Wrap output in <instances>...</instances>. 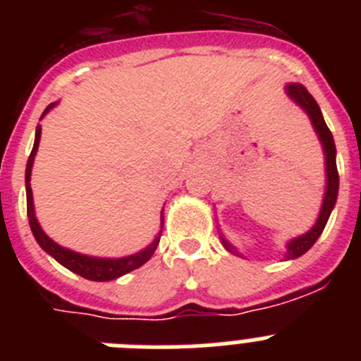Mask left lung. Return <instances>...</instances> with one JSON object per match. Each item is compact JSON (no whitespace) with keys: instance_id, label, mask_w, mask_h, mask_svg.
I'll return each mask as SVG.
<instances>
[{"instance_id":"obj_1","label":"left lung","mask_w":361,"mask_h":361,"mask_svg":"<svg viewBox=\"0 0 361 361\" xmlns=\"http://www.w3.org/2000/svg\"><path fill=\"white\" fill-rule=\"evenodd\" d=\"M286 94L291 99L293 103L298 104L302 110L307 114V117L311 119L312 128L317 132L318 139H320L322 149H324L325 155V193H324V202H322L320 213H318L317 222L312 224V228L309 229L304 235H298V237L291 238V240L286 244V255H283V260H295V258L302 257L304 253H307L312 247V244L320 238L322 231H324L327 220H329L331 212H333L334 204L338 199V186H340V178H338V168H336V146H334V139L331 130L327 128L325 124L324 116H322V110L318 106V103L314 101L311 94L307 92L304 85L300 82H289L286 85ZM220 240L224 244L226 250L233 255H238L242 257V253H238V250L228 238L219 231Z\"/></svg>"}]
</instances>
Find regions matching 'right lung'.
<instances>
[{
    "mask_svg": "<svg viewBox=\"0 0 361 361\" xmlns=\"http://www.w3.org/2000/svg\"><path fill=\"white\" fill-rule=\"evenodd\" d=\"M57 104L52 103L44 108L43 119L50 110ZM39 139H41V124H37L36 128V139H34V148H32L30 157L27 162V171H25V188H27V215H28V224H30L32 235L37 240V244L41 245V250L47 251L52 258H56L57 262L65 266L66 269H70L75 275L82 276L86 280H94V282H108V280H116L119 276L126 275L130 271L141 267L142 264H146L152 258V255L157 250L159 240H161L162 233V222H164V213L161 212V229L155 235L152 242L146 245L145 250H141L139 253L128 255V257L121 258H104V257H90V255H82L78 251H72L68 247H63L57 242H54L52 238L47 235V233L41 229L39 222L36 219V212H34V199H32V188H30V175H32V166H34V157H36L37 148H39Z\"/></svg>",
    "mask_w": 361,
    "mask_h": 361,
    "instance_id": "obj_1",
    "label": "right lung"
}]
</instances>
